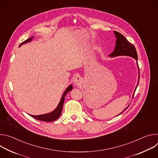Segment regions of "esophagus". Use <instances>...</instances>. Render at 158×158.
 Returning a JSON list of instances; mask_svg holds the SVG:
<instances>
[{"label":"esophagus","instance_id":"esophagus-1","mask_svg":"<svg viewBox=\"0 0 158 158\" xmlns=\"http://www.w3.org/2000/svg\"><path fill=\"white\" fill-rule=\"evenodd\" d=\"M82 79L81 78V77L79 76H77L74 79V84L76 85H79L81 83V80Z\"/></svg>","mask_w":158,"mask_h":158}]
</instances>
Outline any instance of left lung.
<instances>
[{
  "label": "left lung",
  "instance_id": "obj_1",
  "mask_svg": "<svg viewBox=\"0 0 158 158\" xmlns=\"http://www.w3.org/2000/svg\"><path fill=\"white\" fill-rule=\"evenodd\" d=\"M114 34L116 38V46H115L114 51L112 52L110 54H109V57H115L121 56H129V57L134 58V59H136L137 64H138V54H137V52H136V50L135 47L129 41H127V40L125 38V37L123 35H122L121 34H120L119 32H118L117 31H114ZM138 67L139 69L138 64ZM138 74H138L139 75L138 80L136 87V88H135V90H134V93H133L132 98H133V96L134 94V92H135V91H136V89L139 84V79L140 77L139 71ZM129 106V105L125 109H124L123 111H124L126 109H127ZM123 111L122 112H123ZM122 112H121V113L119 114H118V116L120 115Z\"/></svg>",
  "mask_w": 158,
  "mask_h": 158
}]
</instances>
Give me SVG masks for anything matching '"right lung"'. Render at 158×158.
<instances>
[{"label":"right lung","mask_w":158,"mask_h":158,"mask_svg":"<svg viewBox=\"0 0 158 158\" xmlns=\"http://www.w3.org/2000/svg\"><path fill=\"white\" fill-rule=\"evenodd\" d=\"M34 38V37H31L29 39H27L26 40L24 41L23 42H22L19 47H20L21 46H22L23 44H25L26 43L30 42L31 41H32V39ZM73 85L70 84L68 87L66 88V89L65 90V91L64 92L62 98L60 99V101L59 102V103L58 104L57 107L52 112H49V113H47V114H41V115H37V116H34V115H31L29 114L31 117L34 118L35 119L37 120H40V121H46V122H51V121H54L56 119H57L60 114H61V112L62 110V107H63V104H64V98L65 96H66V94H67V93L69 92L71 90H73Z\"/></svg>","instance_id":"1"}]
</instances>
